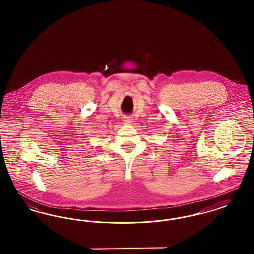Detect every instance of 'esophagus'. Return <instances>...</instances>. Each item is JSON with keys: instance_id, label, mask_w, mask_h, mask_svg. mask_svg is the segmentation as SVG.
Wrapping results in <instances>:
<instances>
[{"instance_id": "obj_1", "label": "esophagus", "mask_w": 254, "mask_h": 254, "mask_svg": "<svg viewBox=\"0 0 254 254\" xmlns=\"http://www.w3.org/2000/svg\"><path fill=\"white\" fill-rule=\"evenodd\" d=\"M123 121L125 122L126 124H130V123H132L133 122L132 117H130V116H125V117H123Z\"/></svg>"}]
</instances>
